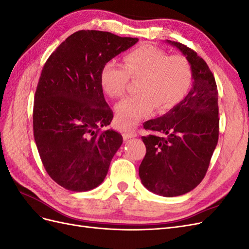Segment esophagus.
I'll return each instance as SVG.
<instances>
[{
    "label": "esophagus",
    "instance_id": "1",
    "mask_svg": "<svg viewBox=\"0 0 249 249\" xmlns=\"http://www.w3.org/2000/svg\"><path fill=\"white\" fill-rule=\"evenodd\" d=\"M136 136H137V134L135 133V132H124V133L123 134L124 140H127V139L134 138V137H136Z\"/></svg>",
    "mask_w": 249,
    "mask_h": 249
}]
</instances>
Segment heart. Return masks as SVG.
I'll return each mask as SVG.
<instances>
[{
	"label": "heart",
	"mask_w": 249,
	"mask_h": 249,
	"mask_svg": "<svg viewBox=\"0 0 249 249\" xmlns=\"http://www.w3.org/2000/svg\"><path fill=\"white\" fill-rule=\"evenodd\" d=\"M129 77L140 79L137 92L115 107V124L120 130L132 129L156 108L166 112L182 102L192 84V67L185 56L170 55L152 44H143L124 57V65L111 60L100 72L103 91L110 97L123 96Z\"/></svg>",
	"instance_id": "obj_1"
}]
</instances>
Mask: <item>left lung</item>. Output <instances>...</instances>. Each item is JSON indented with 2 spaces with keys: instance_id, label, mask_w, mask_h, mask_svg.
<instances>
[{
  "instance_id": "left-lung-1",
  "label": "left lung",
  "mask_w": 249,
  "mask_h": 249,
  "mask_svg": "<svg viewBox=\"0 0 249 249\" xmlns=\"http://www.w3.org/2000/svg\"><path fill=\"white\" fill-rule=\"evenodd\" d=\"M167 42L189 60L193 85L177 107L143 124L155 133L141 137L146 154L139 177L149 191L173 197L193 190L205 178L219 136V117L217 85L205 60L183 43Z\"/></svg>"
}]
</instances>
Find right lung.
<instances>
[{
    "label": "right lung",
    "instance_id": "right-lung-1",
    "mask_svg": "<svg viewBox=\"0 0 249 249\" xmlns=\"http://www.w3.org/2000/svg\"><path fill=\"white\" fill-rule=\"evenodd\" d=\"M138 38L81 30L44 63L33 106V132L48 175L67 190L94 189L107 176L123 136L102 130L113 112L100 84L104 64Z\"/></svg>",
    "mask_w": 249,
    "mask_h": 249
}]
</instances>
